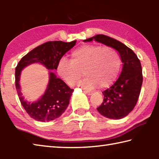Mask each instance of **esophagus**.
<instances>
[{"mask_svg":"<svg viewBox=\"0 0 159 159\" xmlns=\"http://www.w3.org/2000/svg\"><path fill=\"white\" fill-rule=\"evenodd\" d=\"M83 93L85 94H87L88 95H92V93H90V91H88V90H83Z\"/></svg>","mask_w":159,"mask_h":159,"instance_id":"obj_1","label":"esophagus"}]
</instances>
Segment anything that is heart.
<instances>
[{"label":"heart","instance_id":"b5f03b06","mask_svg":"<svg viewBox=\"0 0 159 159\" xmlns=\"http://www.w3.org/2000/svg\"><path fill=\"white\" fill-rule=\"evenodd\" d=\"M121 61L114 48L98 45H83L58 61L57 72L67 85L73 86L84 74L79 86L92 90L107 88L114 83L119 74ZM84 72H83L82 71Z\"/></svg>","mask_w":159,"mask_h":159}]
</instances>
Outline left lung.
<instances>
[{
  "label": "left lung",
  "mask_w": 159,
  "mask_h": 159,
  "mask_svg": "<svg viewBox=\"0 0 159 159\" xmlns=\"http://www.w3.org/2000/svg\"><path fill=\"white\" fill-rule=\"evenodd\" d=\"M93 40L115 49L123 62L121 74L111 87L102 92L103 102L97 108L104 117L120 119L133 111L138 102L143 79L140 61L130 48L105 35H97L83 41Z\"/></svg>",
  "instance_id": "1"
}]
</instances>
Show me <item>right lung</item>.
<instances>
[{"label": "right lung", "mask_w": 159, "mask_h": 159, "mask_svg": "<svg viewBox=\"0 0 159 159\" xmlns=\"http://www.w3.org/2000/svg\"><path fill=\"white\" fill-rule=\"evenodd\" d=\"M76 41L65 43L49 41L30 51L21 59L15 69V86L21 105L26 113L38 121H50L60 116L66 109L73 89L52 72L49 71V81L43 95L36 102H28L22 96L20 85L21 72L31 64L39 63L47 69H57L59 60L76 44Z\"/></svg>", "instance_id": "add662e5"}]
</instances>
